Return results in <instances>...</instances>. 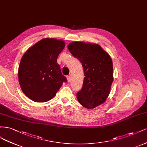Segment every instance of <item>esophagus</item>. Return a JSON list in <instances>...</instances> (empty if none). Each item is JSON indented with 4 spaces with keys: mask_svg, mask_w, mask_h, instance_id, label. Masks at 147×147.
I'll list each match as a JSON object with an SVG mask.
<instances>
[{
    "mask_svg": "<svg viewBox=\"0 0 147 147\" xmlns=\"http://www.w3.org/2000/svg\"><path fill=\"white\" fill-rule=\"evenodd\" d=\"M67 80H68V82H69V81H70V80H71V77H70V76H69H69H67Z\"/></svg>",
    "mask_w": 147,
    "mask_h": 147,
    "instance_id": "esophagus-1",
    "label": "esophagus"
}]
</instances>
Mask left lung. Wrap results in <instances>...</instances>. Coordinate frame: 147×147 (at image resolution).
I'll use <instances>...</instances> for the list:
<instances>
[{"label": "left lung", "mask_w": 147, "mask_h": 147, "mask_svg": "<svg viewBox=\"0 0 147 147\" xmlns=\"http://www.w3.org/2000/svg\"><path fill=\"white\" fill-rule=\"evenodd\" d=\"M68 48L84 68L83 86L76 94L79 102L87 109L100 105L108 97L113 82L111 57L98 45L75 41Z\"/></svg>", "instance_id": "obj_1"}]
</instances>
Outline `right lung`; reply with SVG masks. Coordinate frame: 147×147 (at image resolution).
Listing matches in <instances>:
<instances>
[{
	"label": "right lung",
	"mask_w": 147,
	"mask_h": 147,
	"mask_svg": "<svg viewBox=\"0 0 147 147\" xmlns=\"http://www.w3.org/2000/svg\"><path fill=\"white\" fill-rule=\"evenodd\" d=\"M62 40L45 38L28 49L21 60L18 78L26 95L37 102L49 101L67 82L57 62L65 48Z\"/></svg>",
	"instance_id": "add662e5"
}]
</instances>
